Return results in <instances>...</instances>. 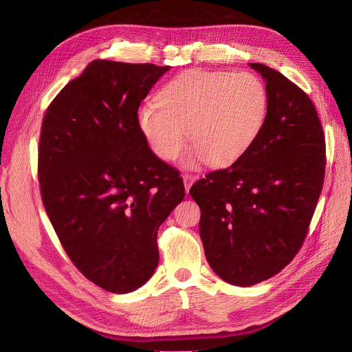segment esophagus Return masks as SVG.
Here are the masks:
<instances>
[{
  "label": "esophagus",
  "mask_w": 352,
  "mask_h": 352,
  "mask_svg": "<svg viewBox=\"0 0 352 352\" xmlns=\"http://www.w3.org/2000/svg\"><path fill=\"white\" fill-rule=\"evenodd\" d=\"M184 184H185V189H186V192H189V188H190V185H192L195 180L198 179V176H195V175H188V173H185L184 176Z\"/></svg>",
  "instance_id": "esophagus-1"
}]
</instances>
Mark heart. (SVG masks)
Instances as JSON below:
<instances>
[{"label":"heart","instance_id":"b5f03b06","mask_svg":"<svg viewBox=\"0 0 352 352\" xmlns=\"http://www.w3.org/2000/svg\"><path fill=\"white\" fill-rule=\"evenodd\" d=\"M158 102L138 111V124L151 151L173 162L184 150L186 131L192 150L185 163H236L257 140L269 109L264 82L248 72L189 69L160 91Z\"/></svg>","mask_w":352,"mask_h":352}]
</instances>
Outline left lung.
I'll return each instance as SVG.
<instances>
[{"label": "left lung", "instance_id": "1", "mask_svg": "<svg viewBox=\"0 0 352 352\" xmlns=\"http://www.w3.org/2000/svg\"><path fill=\"white\" fill-rule=\"evenodd\" d=\"M269 95L263 129L236 163L189 189L201 210L210 267L235 286L279 273L301 250L322 194L324 132L310 97L278 70L251 63Z\"/></svg>", "mask_w": 352, "mask_h": 352}]
</instances>
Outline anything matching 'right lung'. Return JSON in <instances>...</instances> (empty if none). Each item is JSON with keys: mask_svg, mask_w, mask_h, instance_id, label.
<instances>
[{"mask_svg": "<svg viewBox=\"0 0 352 352\" xmlns=\"http://www.w3.org/2000/svg\"><path fill=\"white\" fill-rule=\"evenodd\" d=\"M168 66L95 60L51 101L38 146L41 197L61 247L92 283L132 292L151 278L157 230L185 198L138 124Z\"/></svg>", "mask_w": 352, "mask_h": 352, "instance_id": "1", "label": "right lung"}]
</instances>
